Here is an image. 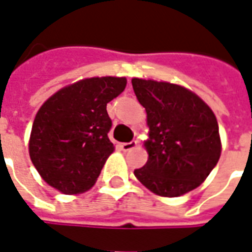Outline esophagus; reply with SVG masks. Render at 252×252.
Listing matches in <instances>:
<instances>
[{
  "instance_id": "obj_1",
  "label": "esophagus",
  "mask_w": 252,
  "mask_h": 252,
  "mask_svg": "<svg viewBox=\"0 0 252 252\" xmlns=\"http://www.w3.org/2000/svg\"><path fill=\"white\" fill-rule=\"evenodd\" d=\"M138 146V142L137 141H131V142H124V144L119 145V148L122 149L124 152H128V150H133Z\"/></svg>"
}]
</instances>
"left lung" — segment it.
I'll return each instance as SVG.
<instances>
[{
	"mask_svg": "<svg viewBox=\"0 0 252 252\" xmlns=\"http://www.w3.org/2000/svg\"><path fill=\"white\" fill-rule=\"evenodd\" d=\"M146 111L149 157L134 174L162 197L188 193L205 181L221 154L219 125L214 111L193 91L180 84L131 79Z\"/></svg>",
	"mask_w": 252,
	"mask_h": 252,
	"instance_id": "1",
	"label": "left lung"
}]
</instances>
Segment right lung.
Here are the masks:
<instances>
[{"mask_svg": "<svg viewBox=\"0 0 252 252\" xmlns=\"http://www.w3.org/2000/svg\"><path fill=\"white\" fill-rule=\"evenodd\" d=\"M126 78H86L60 88L38 108L29 137V157L41 179L64 194L91 189L114 144L107 133V103Z\"/></svg>", "mask_w": 252, "mask_h": 252, "instance_id": "right-lung-1", "label": "right lung"}]
</instances>
